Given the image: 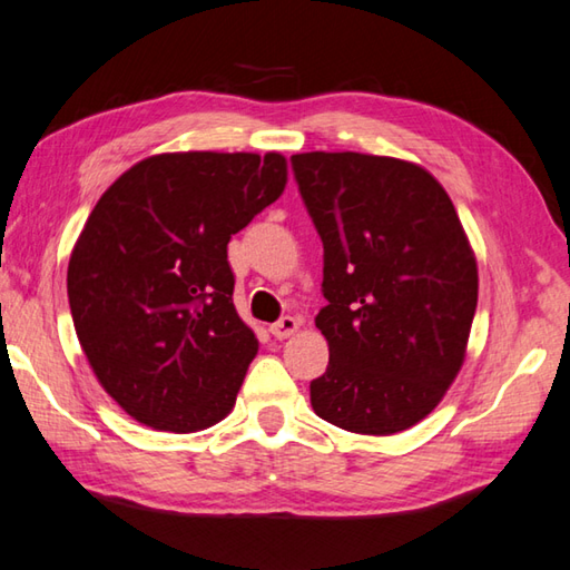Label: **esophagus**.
Instances as JSON below:
<instances>
[{"instance_id": "1", "label": "esophagus", "mask_w": 570, "mask_h": 570, "mask_svg": "<svg viewBox=\"0 0 570 570\" xmlns=\"http://www.w3.org/2000/svg\"><path fill=\"white\" fill-rule=\"evenodd\" d=\"M297 327H299V322L295 320V317H281L275 322V325H271V332H273V337H277V340H285V337H289V335H295L297 332Z\"/></svg>"}]
</instances>
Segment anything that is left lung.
Here are the masks:
<instances>
[{
  "label": "left lung",
  "instance_id": "1",
  "mask_svg": "<svg viewBox=\"0 0 570 570\" xmlns=\"http://www.w3.org/2000/svg\"><path fill=\"white\" fill-rule=\"evenodd\" d=\"M325 248L315 325L330 364L309 382L320 419L354 434L404 432L442 402L466 357L476 257L452 198L412 160L295 154Z\"/></svg>",
  "mask_w": 570,
  "mask_h": 570
}]
</instances>
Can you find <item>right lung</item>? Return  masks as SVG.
<instances>
[{
    "mask_svg": "<svg viewBox=\"0 0 570 570\" xmlns=\"http://www.w3.org/2000/svg\"><path fill=\"white\" fill-rule=\"evenodd\" d=\"M285 184L275 151L158 154L94 206L69 307L96 380L136 422L188 434L230 414L257 337L235 313L228 243Z\"/></svg>",
    "mask_w": 570,
    "mask_h": 570,
    "instance_id": "right-lung-1",
    "label": "right lung"
}]
</instances>
